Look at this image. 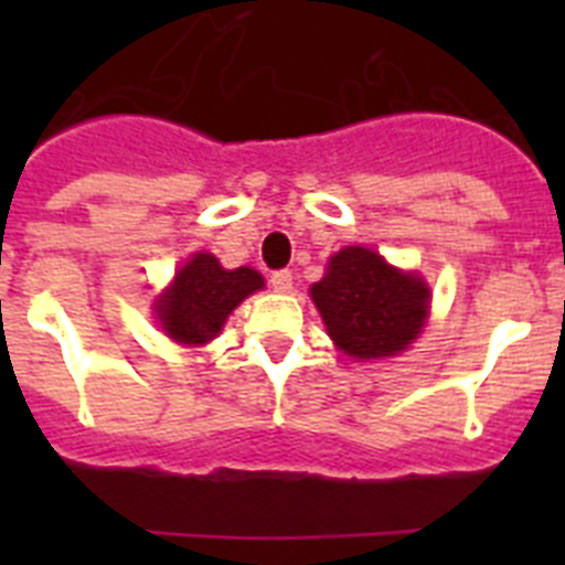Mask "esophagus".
Instances as JSON below:
<instances>
[{
    "label": "esophagus",
    "mask_w": 565,
    "mask_h": 565,
    "mask_svg": "<svg viewBox=\"0 0 565 565\" xmlns=\"http://www.w3.org/2000/svg\"><path fill=\"white\" fill-rule=\"evenodd\" d=\"M291 286H294V274L288 271V268H282V271H274L271 274V288H274V291L286 294V291H291Z\"/></svg>",
    "instance_id": "34e87169"
}]
</instances>
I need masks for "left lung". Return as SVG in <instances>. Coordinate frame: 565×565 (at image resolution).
Masks as SVG:
<instances>
[{
    "mask_svg": "<svg viewBox=\"0 0 565 565\" xmlns=\"http://www.w3.org/2000/svg\"><path fill=\"white\" fill-rule=\"evenodd\" d=\"M311 299L348 356L379 359L396 356L418 337L430 288L416 274L387 266L371 248L348 246L313 282Z\"/></svg>",
    "mask_w": 565,
    "mask_h": 565,
    "instance_id": "1",
    "label": "left lung"
}]
</instances>
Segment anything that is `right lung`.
Instances as JSON below:
<instances>
[{"mask_svg": "<svg viewBox=\"0 0 565 565\" xmlns=\"http://www.w3.org/2000/svg\"><path fill=\"white\" fill-rule=\"evenodd\" d=\"M257 288L263 277L254 268L226 271L212 254H194L158 299V319L174 342L203 344L221 333L228 313Z\"/></svg>", "mask_w": 565, "mask_h": 565, "instance_id": "add662e5", "label": "right lung"}]
</instances>
